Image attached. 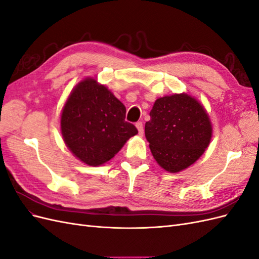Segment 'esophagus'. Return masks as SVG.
I'll return each instance as SVG.
<instances>
[{
  "label": "esophagus",
  "mask_w": 259,
  "mask_h": 259,
  "mask_svg": "<svg viewBox=\"0 0 259 259\" xmlns=\"http://www.w3.org/2000/svg\"><path fill=\"white\" fill-rule=\"evenodd\" d=\"M136 127H137V130H138V133H139V135H144V125H143V122H137L136 123Z\"/></svg>",
  "instance_id": "esophagus-1"
}]
</instances>
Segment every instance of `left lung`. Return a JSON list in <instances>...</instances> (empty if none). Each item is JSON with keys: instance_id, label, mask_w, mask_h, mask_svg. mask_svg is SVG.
<instances>
[{"instance_id": "left-lung-1", "label": "left lung", "mask_w": 259, "mask_h": 259, "mask_svg": "<svg viewBox=\"0 0 259 259\" xmlns=\"http://www.w3.org/2000/svg\"><path fill=\"white\" fill-rule=\"evenodd\" d=\"M145 134L153 158L170 173L197 161L211 137L209 117L199 101L187 94L155 100Z\"/></svg>"}]
</instances>
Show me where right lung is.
Wrapping results in <instances>:
<instances>
[{
	"instance_id": "1",
	"label": "right lung",
	"mask_w": 259,
	"mask_h": 259,
	"mask_svg": "<svg viewBox=\"0 0 259 259\" xmlns=\"http://www.w3.org/2000/svg\"><path fill=\"white\" fill-rule=\"evenodd\" d=\"M125 114L126 109L110 91L86 79L62 109V137L76 158L92 166L100 165L138 133L134 124L125 121Z\"/></svg>"
}]
</instances>
